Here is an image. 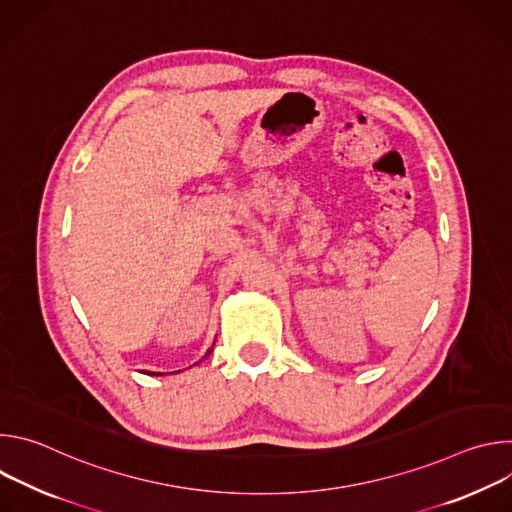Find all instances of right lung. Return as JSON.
Listing matches in <instances>:
<instances>
[{
    "label": "right lung",
    "mask_w": 512,
    "mask_h": 512,
    "mask_svg": "<svg viewBox=\"0 0 512 512\" xmlns=\"http://www.w3.org/2000/svg\"><path fill=\"white\" fill-rule=\"evenodd\" d=\"M208 352H212V348H210V350H208ZM208 352H206V356H208Z\"/></svg>",
    "instance_id": "obj_1"
}]
</instances>
